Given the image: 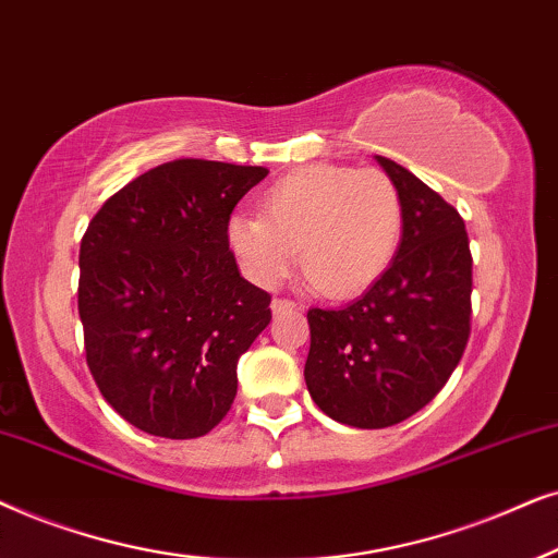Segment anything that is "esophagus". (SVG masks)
<instances>
[{
	"instance_id": "esophagus-1",
	"label": "esophagus",
	"mask_w": 558,
	"mask_h": 558,
	"mask_svg": "<svg viewBox=\"0 0 558 558\" xmlns=\"http://www.w3.org/2000/svg\"><path fill=\"white\" fill-rule=\"evenodd\" d=\"M270 308H272V314L278 316V314H288V311H293V308H299V306H295L291 299H272Z\"/></svg>"
}]
</instances>
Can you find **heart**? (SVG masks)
<instances>
[{
  "mask_svg": "<svg viewBox=\"0 0 558 558\" xmlns=\"http://www.w3.org/2000/svg\"><path fill=\"white\" fill-rule=\"evenodd\" d=\"M259 217L234 214L227 242L242 270L275 288L299 265L331 299L365 291L388 270L403 234V202L380 170L306 166L259 193Z\"/></svg>",
  "mask_w": 558,
  "mask_h": 558,
  "instance_id": "b5f03b06",
  "label": "heart"
}]
</instances>
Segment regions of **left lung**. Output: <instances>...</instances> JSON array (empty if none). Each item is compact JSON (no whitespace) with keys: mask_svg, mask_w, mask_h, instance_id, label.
Segmentation results:
<instances>
[{"mask_svg":"<svg viewBox=\"0 0 558 558\" xmlns=\"http://www.w3.org/2000/svg\"><path fill=\"white\" fill-rule=\"evenodd\" d=\"M403 202L388 270L344 308H311L306 385L329 418L385 428L436 398L462 360L472 316L464 219L411 170L375 155Z\"/></svg>","mask_w":558,"mask_h":558,"instance_id":"obj_1","label":"left lung"}]
</instances>
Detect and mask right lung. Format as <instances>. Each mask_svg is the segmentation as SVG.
Masks as SVG:
<instances>
[{"instance_id":"right-lung-1","label":"right lung","mask_w":558,"mask_h":558,"mask_svg":"<svg viewBox=\"0 0 558 558\" xmlns=\"http://www.w3.org/2000/svg\"><path fill=\"white\" fill-rule=\"evenodd\" d=\"M263 166L181 158L109 196L81 240L78 316L101 396L132 426L196 439L229 413L236 362L270 324L227 242Z\"/></svg>"}]
</instances>
